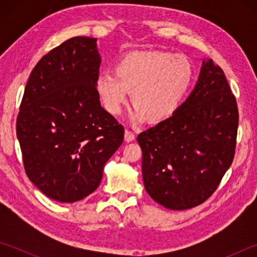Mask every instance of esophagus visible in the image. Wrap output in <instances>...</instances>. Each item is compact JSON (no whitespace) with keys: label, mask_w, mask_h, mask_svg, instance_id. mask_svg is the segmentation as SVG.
I'll list each match as a JSON object with an SVG mask.
<instances>
[{"label":"esophagus","mask_w":257,"mask_h":257,"mask_svg":"<svg viewBox=\"0 0 257 257\" xmlns=\"http://www.w3.org/2000/svg\"><path fill=\"white\" fill-rule=\"evenodd\" d=\"M134 139H135V134L130 132V130L125 129L124 130V141L127 143H130V142H133Z\"/></svg>","instance_id":"34e87169"}]
</instances>
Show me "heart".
Wrapping results in <instances>:
<instances>
[{"label": "heart", "instance_id": "1", "mask_svg": "<svg viewBox=\"0 0 257 257\" xmlns=\"http://www.w3.org/2000/svg\"><path fill=\"white\" fill-rule=\"evenodd\" d=\"M194 70L184 55L162 51H135L124 55L114 73H99L95 81L97 96L112 115L119 114L128 92L134 116L151 123L168 120L179 108L193 82Z\"/></svg>", "mask_w": 257, "mask_h": 257}]
</instances>
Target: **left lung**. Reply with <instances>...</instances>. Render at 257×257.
I'll return each instance as SVG.
<instances>
[{
	"mask_svg": "<svg viewBox=\"0 0 257 257\" xmlns=\"http://www.w3.org/2000/svg\"><path fill=\"white\" fill-rule=\"evenodd\" d=\"M237 129V103L227 78L203 59L193 92L175 114L137 137L150 196L176 211L205 202L232 163Z\"/></svg>",
	"mask_w": 257,
	"mask_h": 257,
	"instance_id": "1",
	"label": "left lung"
}]
</instances>
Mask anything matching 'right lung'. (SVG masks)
<instances>
[{"label":"right lung","instance_id":"add662e5","mask_svg":"<svg viewBox=\"0 0 257 257\" xmlns=\"http://www.w3.org/2000/svg\"><path fill=\"white\" fill-rule=\"evenodd\" d=\"M97 40L73 37L30 73L17 119L25 170L43 194L75 203L96 190L124 129L101 106Z\"/></svg>","mask_w":257,"mask_h":257}]
</instances>
